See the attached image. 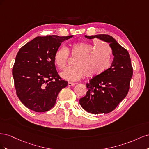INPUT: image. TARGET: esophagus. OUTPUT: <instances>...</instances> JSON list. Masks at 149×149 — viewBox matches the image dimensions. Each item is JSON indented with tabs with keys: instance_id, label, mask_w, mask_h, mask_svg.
Instances as JSON below:
<instances>
[{
	"instance_id": "1",
	"label": "esophagus",
	"mask_w": 149,
	"mask_h": 149,
	"mask_svg": "<svg viewBox=\"0 0 149 149\" xmlns=\"http://www.w3.org/2000/svg\"><path fill=\"white\" fill-rule=\"evenodd\" d=\"M75 84H76V83H74L68 82V86H74Z\"/></svg>"
}]
</instances>
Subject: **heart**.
<instances>
[{
    "instance_id": "heart-1",
    "label": "heart",
    "mask_w": 149,
    "mask_h": 149,
    "mask_svg": "<svg viewBox=\"0 0 149 149\" xmlns=\"http://www.w3.org/2000/svg\"><path fill=\"white\" fill-rule=\"evenodd\" d=\"M70 53L77 57L74 66L68 67L60 73L61 77L71 82L77 81L87 75L89 78L96 77L109 68L112 61V50L107 44L99 40L93 42L73 43L69 50L64 47L58 48L54 54V62L60 69L66 65Z\"/></svg>"
}]
</instances>
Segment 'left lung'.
Instances as JSON below:
<instances>
[{"label":"left lung","mask_w":149,"mask_h":149,"mask_svg":"<svg viewBox=\"0 0 149 149\" xmlns=\"http://www.w3.org/2000/svg\"><path fill=\"white\" fill-rule=\"evenodd\" d=\"M84 37L97 38L109 43L114 60L111 66L101 75L93 77L86 84L88 91L79 100L80 105L93 114H107L113 111L127 96L133 69L129 54L109 35L100 34Z\"/></svg>","instance_id":"8db88e82"}]
</instances>
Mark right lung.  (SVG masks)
Returning a JSON list of instances; mask_svg holds the SVG:
<instances>
[{"label": "right lung", "mask_w": 149, "mask_h": 149, "mask_svg": "<svg viewBox=\"0 0 149 149\" xmlns=\"http://www.w3.org/2000/svg\"><path fill=\"white\" fill-rule=\"evenodd\" d=\"M73 37H37L22 47L15 58L12 75L18 97L29 109L49 111L68 82L58 75L54 54L62 42Z\"/></svg>", "instance_id": "1"}]
</instances>
